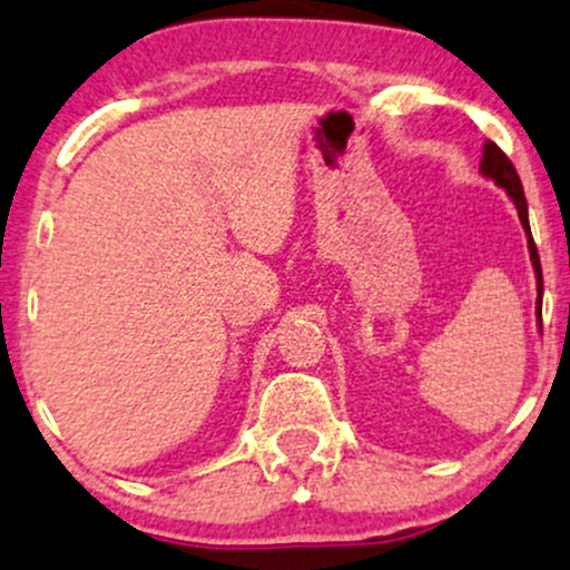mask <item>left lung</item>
I'll return each instance as SVG.
<instances>
[{"mask_svg": "<svg viewBox=\"0 0 570 570\" xmlns=\"http://www.w3.org/2000/svg\"><path fill=\"white\" fill-rule=\"evenodd\" d=\"M480 171L485 174L488 179H493L495 185L507 189V195L514 203L517 214H520L522 227H525L528 252H531V263H533V271H535V289H539V299H535V305H539V307H535V311H539V322H541V294H544V278H541V259H539V252H535L531 225H528V200H525V193H522L520 176H517L512 160H509L507 155H503L493 141H485V147H482Z\"/></svg>", "mask_w": 570, "mask_h": 570, "instance_id": "8db88e82", "label": "left lung"}]
</instances>
